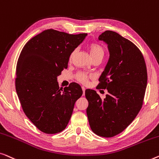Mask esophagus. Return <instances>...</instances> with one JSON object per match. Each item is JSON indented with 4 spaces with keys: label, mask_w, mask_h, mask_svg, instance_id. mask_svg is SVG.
<instances>
[{
    "label": "esophagus",
    "mask_w": 159,
    "mask_h": 159,
    "mask_svg": "<svg viewBox=\"0 0 159 159\" xmlns=\"http://www.w3.org/2000/svg\"><path fill=\"white\" fill-rule=\"evenodd\" d=\"M82 90H83V96L85 95V91H86V89H85L84 86H82Z\"/></svg>",
    "instance_id": "1"
}]
</instances>
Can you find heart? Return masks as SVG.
Wrapping results in <instances>:
<instances>
[{
    "label": "heart",
    "instance_id": "obj_1",
    "mask_svg": "<svg viewBox=\"0 0 159 159\" xmlns=\"http://www.w3.org/2000/svg\"><path fill=\"white\" fill-rule=\"evenodd\" d=\"M89 52H90V55L91 57L96 56V55H104V49H103L102 47L100 45V44L97 43H91L89 44ZM74 51L70 53V59L73 57V55H74ZM77 78L82 83H86L87 80H88L89 76L87 75L86 73H79V74L77 75Z\"/></svg>",
    "mask_w": 159,
    "mask_h": 159
}]
</instances>
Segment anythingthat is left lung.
Segmentation results:
<instances>
[{
    "label": "left lung",
    "instance_id": "obj_1",
    "mask_svg": "<svg viewBox=\"0 0 159 159\" xmlns=\"http://www.w3.org/2000/svg\"><path fill=\"white\" fill-rule=\"evenodd\" d=\"M99 40L107 44L109 57L98 86L107 89L102 99L86 89V109L91 129L97 135L111 138L122 133L141 109L147 86V69L139 49L118 33L105 31Z\"/></svg>",
    "mask_w": 159,
    "mask_h": 159
}]
</instances>
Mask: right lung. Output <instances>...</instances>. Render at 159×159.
Segmentation results:
<instances>
[{
    "mask_svg": "<svg viewBox=\"0 0 159 159\" xmlns=\"http://www.w3.org/2000/svg\"><path fill=\"white\" fill-rule=\"evenodd\" d=\"M86 36L47 30L28 41L20 53L16 73L18 97L26 117L44 133L66 128L75 102L83 94L74 82L60 88L57 76Z\"/></svg>",
    "mask_w": 159,
    "mask_h": 159,
    "instance_id": "obj_1",
    "label": "right lung"
}]
</instances>
